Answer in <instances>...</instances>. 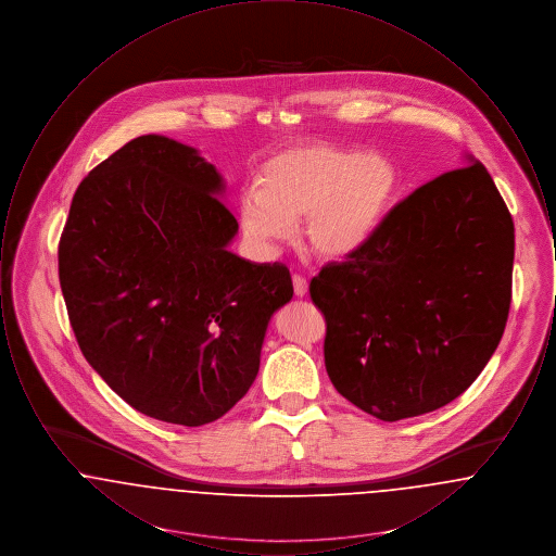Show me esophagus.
Masks as SVG:
<instances>
[{"label": "esophagus", "mask_w": 556, "mask_h": 556, "mask_svg": "<svg viewBox=\"0 0 556 556\" xmlns=\"http://www.w3.org/2000/svg\"><path fill=\"white\" fill-rule=\"evenodd\" d=\"M293 291L298 298H304L308 293V281L300 275H293Z\"/></svg>", "instance_id": "34e87169"}]
</instances>
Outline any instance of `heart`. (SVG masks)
Masks as SVG:
<instances>
[{
	"label": "heart",
	"mask_w": 556,
	"mask_h": 556,
	"mask_svg": "<svg viewBox=\"0 0 556 556\" xmlns=\"http://www.w3.org/2000/svg\"><path fill=\"white\" fill-rule=\"evenodd\" d=\"M397 191L396 164L383 154L300 143L266 160L258 189L239 198V220L245 238L270 250L304 216V245L318 258L342 261L375 238Z\"/></svg>",
	"instance_id": "b5f03b06"
}]
</instances>
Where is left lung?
<instances>
[{
	"instance_id": "left-lung-1",
	"label": "left lung",
	"mask_w": 556,
	"mask_h": 556,
	"mask_svg": "<svg viewBox=\"0 0 556 556\" xmlns=\"http://www.w3.org/2000/svg\"><path fill=\"white\" fill-rule=\"evenodd\" d=\"M465 160L415 189L365 248L311 281L331 383L381 421L446 406L503 338L515 227L485 166Z\"/></svg>"
}]
</instances>
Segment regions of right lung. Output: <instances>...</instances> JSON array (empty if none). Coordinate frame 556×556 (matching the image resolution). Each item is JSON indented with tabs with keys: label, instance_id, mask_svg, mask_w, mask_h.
<instances>
[{
	"label": "right lung",
	"instance_id": "add662e5",
	"mask_svg": "<svg viewBox=\"0 0 556 556\" xmlns=\"http://www.w3.org/2000/svg\"><path fill=\"white\" fill-rule=\"evenodd\" d=\"M223 191L195 148L141 135L80 181L58 245L83 356L166 424H212L245 396L293 295L288 266L229 252L239 227Z\"/></svg>",
	"mask_w": 556,
	"mask_h": 556
}]
</instances>
